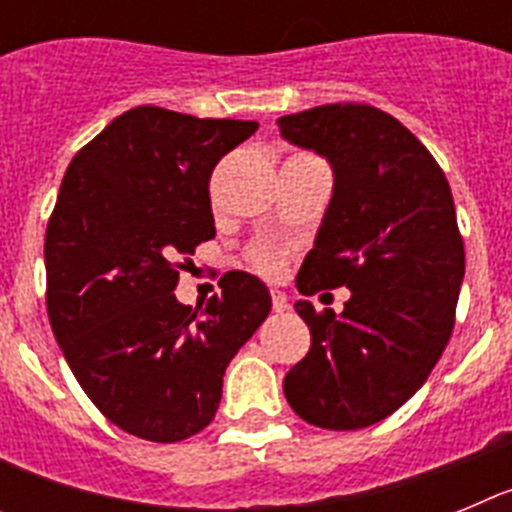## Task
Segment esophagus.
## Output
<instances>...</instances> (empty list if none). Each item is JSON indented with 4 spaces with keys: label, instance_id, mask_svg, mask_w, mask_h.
<instances>
[{
    "label": "esophagus",
    "instance_id": "esophagus-1",
    "mask_svg": "<svg viewBox=\"0 0 512 512\" xmlns=\"http://www.w3.org/2000/svg\"><path fill=\"white\" fill-rule=\"evenodd\" d=\"M271 307H274V312H284L289 307V300L284 292H279V289H271Z\"/></svg>",
    "mask_w": 512,
    "mask_h": 512
}]
</instances>
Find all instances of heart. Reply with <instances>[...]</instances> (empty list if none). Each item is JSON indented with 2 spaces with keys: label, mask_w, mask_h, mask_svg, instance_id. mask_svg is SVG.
I'll list each match as a JSON object with an SVG mask.
<instances>
[{
  "label": "heart",
  "mask_w": 512,
  "mask_h": 512,
  "mask_svg": "<svg viewBox=\"0 0 512 512\" xmlns=\"http://www.w3.org/2000/svg\"><path fill=\"white\" fill-rule=\"evenodd\" d=\"M251 264L266 274V277H277L279 271L284 269V253L279 248L271 246H259L251 253Z\"/></svg>",
  "instance_id": "b5f03b06"
}]
</instances>
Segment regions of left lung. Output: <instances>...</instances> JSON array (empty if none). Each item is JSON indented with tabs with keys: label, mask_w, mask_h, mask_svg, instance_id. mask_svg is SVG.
Wrapping results in <instances>:
<instances>
[{
	"label": "left lung",
	"mask_w": 512,
	"mask_h": 512,
	"mask_svg": "<svg viewBox=\"0 0 512 512\" xmlns=\"http://www.w3.org/2000/svg\"><path fill=\"white\" fill-rule=\"evenodd\" d=\"M279 130L333 169L297 289H351L341 315L295 305L312 343L284 395L307 423L359 431L405 405L449 343L464 279L454 197L428 148L377 107L323 104L279 117Z\"/></svg>",
	"instance_id": "obj_1"
}]
</instances>
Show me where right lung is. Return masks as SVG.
<instances>
[{"label": "right lung", "instance_id": "right-lung-1", "mask_svg": "<svg viewBox=\"0 0 512 512\" xmlns=\"http://www.w3.org/2000/svg\"><path fill=\"white\" fill-rule=\"evenodd\" d=\"M256 128L143 104L66 169L45 230L48 320L81 390L125 433L174 443L210 425L230 359L269 315L246 271L205 307L174 297L182 259L215 238L212 169Z\"/></svg>", "mask_w": 512, "mask_h": 512}]
</instances>
